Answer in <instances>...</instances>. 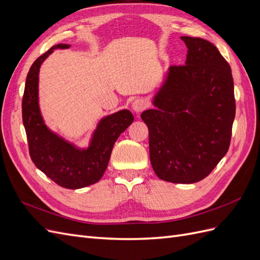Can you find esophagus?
Masks as SVG:
<instances>
[{
    "instance_id": "esophagus-1",
    "label": "esophagus",
    "mask_w": 260,
    "mask_h": 260,
    "mask_svg": "<svg viewBox=\"0 0 260 260\" xmlns=\"http://www.w3.org/2000/svg\"><path fill=\"white\" fill-rule=\"evenodd\" d=\"M146 107H147L146 102L142 99H137L133 101V103H132V111L137 114H140L141 112H143Z\"/></svg>"
}]
</instances>
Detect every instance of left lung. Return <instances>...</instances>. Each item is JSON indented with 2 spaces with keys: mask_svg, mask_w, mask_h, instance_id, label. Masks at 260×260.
<instances>
[{
  "mask_svg": "<svg viewBox=\"0 0 260 260\" xmlns=\"http://www.w3.org/2000/svg\"><path fill=\"white\" fill-rule=\"evenodd\" d=\"M187 54L171 66L141 114L149 136V159L156 176L190 184L207 177L229 149L235 117L233 78L216 46L201 38L181 37Z\"/></svg>",
  "mask_w": 260,
  "mask_h": 260,
  "instance_id": "obj_1",
  "label": "left lung"
}]
</instances>
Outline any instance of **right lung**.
<instances>
[{
  "label": "right lung",
  "instance_id": "right-lung-1",
  "mask_svg": "<svg viewBox=\"0 0 260 260\" xmlns=\"http://www.w3.org/2000/svg\"><path fill=\"white\" fill-rule=\"evenodd\" d=\"M69 46L64 43L52 46L30 67L22 98V122L36 167L58 185L77 190L96 183L103 177L115 142L135 117L128 109H121L101 118L84 147L72 143L45 124L39 104L40 67L54 50Z\"/></svg>",
  "mask_w": 260,
  "mask_h": 260
}]
</instances>
